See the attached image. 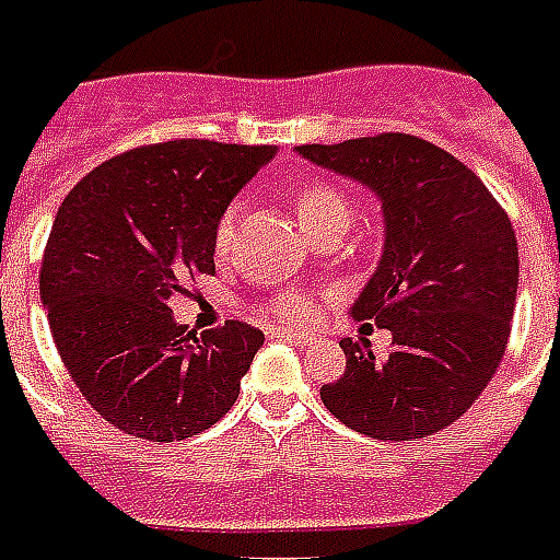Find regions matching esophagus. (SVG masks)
<instances>
[{
	"mask_svg": "<svg viewBox=\"0 0 560 560\" xmlns=\"http://www.w3.org/2000/svg\"><path fill=\"white\" fill-rule=\"evenodd\" d=\"M272 337H281V340H290V343H311L314 340L305 331H290V328H272Z\"/></svg>",
	"mask_w": 560,
	"mask_h": 560,
	"instance_id": "1",
	"label": "esophagus"
}]
</instances>
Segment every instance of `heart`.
Returning a JSON list of instances; mask_svg holds the SVG:
<instances>
[{"label": "heart", "instance_id": "obj_1", "mask_svg": "<svg viewBox=\"0 0 560 560\" xmlns=\"http://www.w3.org/2000/svg\"><path fill=\"white\" fill-rule=\"evenodd\" d=\"M293 208H296L299 223L308 234H314L319 225L331 223V220H349L347 194L337 185H331V182H323V178L299 182L296 190H293ZM234 225H237V205H229L220 213L217 229H213V246H217V252H225L232 246ZM264 311H267V317L293 326V323H308L314 317V302L305 293L288 290V293L272 296Z\"/></svg>", "mask_w": 560, "mask_h": 560}]
</instances>
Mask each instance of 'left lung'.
<instances>
[{
	"label": "left lung",
	"instance_id": "8db88e82",
	"mask_svg": "<svg viewBox=\"0 0 560 560\" xmlns=\"http://www.w3.org/2000/svg\"><path fill=\"white\" fill-rule=\"evenodd\" d=\"M314 164L382 196L387 241L358 296V319L394 331L375 358L340 340L347 370L319 399L375 441H413L452 425L497 373L517 302V234L481 178L429 140L384 131L299 147Z\"/></svg>",
	"mask_w": 560,
	"mask_h": 560
}]
</instances>
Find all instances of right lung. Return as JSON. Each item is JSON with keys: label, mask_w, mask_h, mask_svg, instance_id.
Here are the masks:
<instances>
[{"label": "right lung", "mask_w": 560, "mask_h": 560, "mask_svg": "<svg viewBox=\"0 0 560 560\" xmlns=\"http://www.w3.org/2000/svg\"><path fill=\"white\" fill-rule=\"evenodd\" d=\"M276 147L166 140L108 158L72 187L43 249L40 299L67 373L119 432L185 441L241 394L261 328L196 337L170 302L213 276V229Z\"/></svg>", "instance_id": "1"}]
</instances>
